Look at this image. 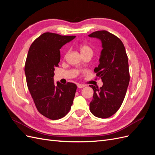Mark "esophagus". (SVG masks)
Segmentation results:
<instances>
[{"label": "esophagus", "mask_w": 155, "mask_h": 155, "mask_svg": "<svg viewBox=\"0 0 155 155\" xmlns=\"http://www.w3.org/2000/svg\"><path fill=\"white\" fill-rule=\"evenodd\" d=\"M77 86H78V88H82L83 87H85V85H81V84H78Z\"/></svg>", "instance_id": "1"}]
</instances>
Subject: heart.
Returning <instances> with one entry per match:
<instances>
[{
	"mask_svg": "<svg viewBox=\"0 0 155 155\" xmlns=\"http://www.w3.org/2000/svg\"><path fill=\"white\" fill-rule=\"evenodd\" d=\"M79 50H80V51L81 54H87V53H90V54H93V50L91 47L90 46H88L85 44H82L79 46Z\"/></svg>",
	"mask_w": 155,
	"mask_h": 155,
	"instance_id": "b5f03b06",
	"label": "heart"
}]
</instances>
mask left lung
Returning <instances> with one entry per match:
<instances>
[{"mask_svg":"<svg viewBox=\"0 0 155 155\" xmlns=\"http://www.w3.org/2000/svg\"><path fill=\"white\" fill-rule=\"evenodd\" d=\"M88 36L101 41L100 64L94 72L104 83L100 88L89 85L94 91L90 110L97 118H107L120 109L127 90L130 80L127 55L121 41L109 31H96Z\"/></svg>","mask_w":155,"mask_h":155,"instance_id":"1","label":"left lung"}]
</instances>
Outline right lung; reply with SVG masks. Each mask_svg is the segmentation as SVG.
<instances>
[{
	"mask_svg": "<svg viewBox=\"0 0 155 155\" xmlns=\"http://www.w3.org/2000/svg\"><path fill=\"white\" fill-rule=\"evenodd\" d=\"M76 36L46 32L33 42L26 60L27 86L40 113L50 120H58L71 109L77 89L76 84L54 82V70L60 61V49Z\"/></svg>",
	"mask_w": 155,
	"mask_h": 155,
	"instance_id": "obj_1",
	"label": "right lung"
}]
</instances>
